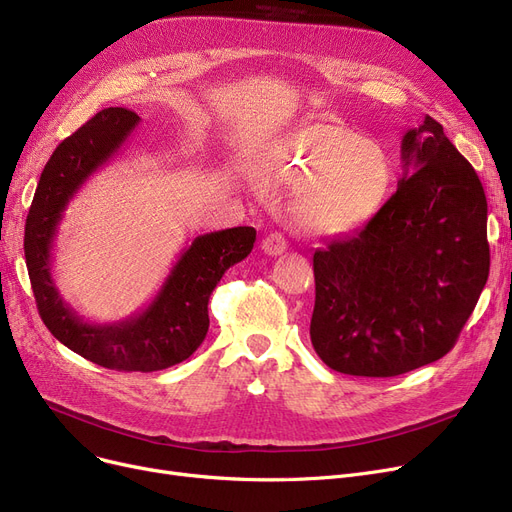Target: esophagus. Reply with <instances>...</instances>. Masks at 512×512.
<instances>
[{
    "mask_svg": "<svg viewBox=\"0 0 512 512\" xmlns=\"http://www.w3.org/2000/svg\"><path fill=\"white\" fill-rule=\"evenodd\" d=\"M261 249H263V253L276 257V255H282V253L288 249V242H286L284 234L272 232V234H267V236L263 238Z\"/></svg>",
    "mask_w": 512,
    "mask_h": 512,
    "instance_id": "1",
    "label": "esophagus"
}]
</instances>
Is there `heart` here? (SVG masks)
<instances>
[{
	"mask_svg": "<svg viewBox=\"0 0 512 512\" xmlns=\"http://www.w3.org/2000/svg\"><path fill=\"white\" fill-rule=\"evenodd\" d=\"M255 176L297 188L292 209L301 228L338 236L378 213L390 195L394 164L382 143L340 124L311 122L265 151Z\"/></svg>",
	"mask_w": 512,
	"mask_h": 512,
	"instance_id": "b5f03b06",
	"label": "heart"
}]
</instances>
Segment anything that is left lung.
<instances>
[{
    "label": "left lung",
    "mask_w": 512,
    "mask_h": 512,
    "mask_svg": "<svg viewBox=\"0 0 512 512\" xmlns=\"http://www.w3.org/2000/svg\"><path fill=\"white\" fill-rule=\"evenodd\" d=\"M396 193L355 236L313 255L311 342L330 369L392 378L442 359L490 274L488 201L425 116L400 143Z\"/></svg>",
    "instance_id": "obj_1"
}]
</instances>
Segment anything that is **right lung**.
<instances>
[{"label":"right lung","instance_id":"add662e5","mask_svg":"<svg viewBox=\"0 0 512 512\" xmlns=\"http://www.w3.org/2000/svg\"><path fill=\"white\" fill-rule=\"evenodd\" d=\"M141 118L107 107L58 145L45 164L24 226V257L39 315L76 355L116 371H159L191 357L209 330L207 303L224 272L245 259L255 228L238 226L197 236L155 299L118 324H89L68 307L51 278V249L70 199L126 143Z\"/></svg>","mask_w":512,"mask_h":512}]
</instances>
